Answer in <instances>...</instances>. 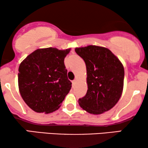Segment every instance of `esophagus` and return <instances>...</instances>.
Returning a JSON list of instances; mask_svg holds the SVG:
<instances>
[{
	"instance_id": "1",
	"label": "esophagus",
	"mask_w": 148,
	"mask_h": 148,
	"mask_svg": "<svg viewBox=\"0 0 148 148\" xmlns=\"http://www.w3.org/2000/svg\"><path fill=\"white\" fill-rule=\"evenodd\" d=\"M75 83H76V80H75V79H74V80L73 81V82H72V84H73V86H75Z\"/></svg>"
}]
</instances>
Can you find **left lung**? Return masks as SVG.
<instances>
[{
  "label": "left lung",
  "instance_id": "left-lung-1",
  "mask_svg": "<svg viewBox=\"0 0 148 148\" xmlns=\"http://www.w3.org/2000/svg\"><path fill=\"white\" fill-rule=\"evenodd\" d=\"M76 53L85 61L88 90L79 99V104L87 112L100 114L110 110L122 94L124 67L110 50L98 46L76 48Z\"/></svg>",
  "mask_w": 148,
  "mask_h": 148
}]
</instances>
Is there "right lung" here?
<instances>
[{"label": "right lung", "mask_w": 148, "mask_h": 148, "mask_svg": "<svg viewBox=\"0 0 148 148\" xmlns=\"http://www.w3.org/2000/svg\"><path fill=\"white\" fill-rule=\"evenodd\" d=\"M71 49L40 48L20 64L18 85L20 94L28 106L46 114L57 110L71 88L64 63Z\"/></svg>", "instance_id": "add662e5"}]
</instances>
